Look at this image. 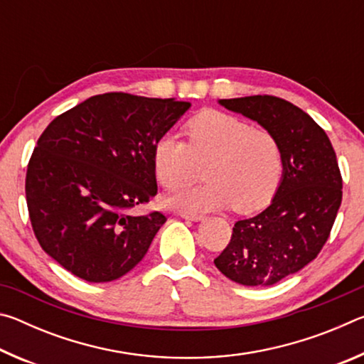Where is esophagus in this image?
Instances as JSON below:
<instances>
[{
	"label": "esophagus",
	"instance_id": "obj_1",
	"mask_svg": "<svg viewBox=\"0 0 364 364\" xmlns=\"http://www.w3.org/2000/svg\"><path fill=\"white\" fill-rule=\"evenodd\" d=\"M181 217L184 220H189V221H200V220H204V215H202V213H186V212H183Z\"/></svg>",
	"mask_w": 364,
	"mask_h": 364
}]
</instances>
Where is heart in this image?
Listing matches in <instances>:
<instances>
[{
    "mask_svg": "<svg viewBox=\"0 0 364 364\" xmlns=\"http://www.w3.org/2000/svg\"><path fill=\"white\" fill-rule=\"evenodd\" d=\"M186 134L188 141L165 133L152 147L154 173L168 191L193 180L196 159L210 157L208 180L171 196V208L202 213L234 204L239 212H252L268 204L282 175V152L273 134L218 110L191 119Z\"/></svg>",
    "mask_w": 364,
    "mask_h": 364,
    "instance_id": "heart-1",
    "label": "heart"
}]
</instances>
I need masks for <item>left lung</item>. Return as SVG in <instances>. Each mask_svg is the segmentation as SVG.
Wrapping results in <instances>:
<instances>
[{"label": "left lung", "mask_w": 364, "mask_h": 364, "mask_svg": "<svg viewBox=\"0 0 364 364\" xmlns=\"http://www.w3.org/2000/svg\"><path fill=\"white\" fill-rule=\"evenodd\" d=\"M278 139L282 175L269 205L239 220L215 267L228 279L273 286L306 267L328 241L342 202V176L328 134L304 110L274 96L218 100Z\"/></svg>", "instance_id": "left-lung-1"}]
</instances>
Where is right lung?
Returning a JSON list of instances; mask_svg holds the SVG:
<instances>
[{"label":"right lung","instance_id":"right-lung-1","mask_svg":"<svg viewBox=\"0 0 364 364\" xmlns=\"http://www.w3.org/2000/svg\"><path fill=\"white\" fill-rule=\"evenodd\" d=\"M189 107L175 97L106 93L49 123L28 162L26 194L35 236L60 267L109 282L143 260L167 218L130 210L157 194L152 147Z\"/></svg>","mask_w":364,"mask_h":364}]
</instances>
